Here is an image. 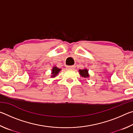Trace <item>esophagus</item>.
Returning a JSON list of instances; mask_svg holds the SVG:
<instances>
[{
  "label": "esophagus",
  "instance_id": "34e87169",
  "mask_svg": "<svg viewBox=\"0 0 133 133\" xmlns=\"http://www.w3.org/2000/svg\"><path fill=\"white\" fill-rule=\"evenodd\" d=\"M76 66H67V68L68 69H75Z\"/></svg>",
  "mask_w": 133,
  "mask_h": 133
}]
</instances>
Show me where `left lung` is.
<instances>
[{
	"label": "left lung",
	"instance_id": "1",
	"mask_svg": "<svg viewBox=\"0 0 133 133\" xmlns=\"http://www.w3.org/2000/svg\"><path fill=\"white\" fill-rule=\"evenodd\" d=\"M79 71V74L80 76L83 78H89L90 77V75L89 74V71L87 69H80L78 70Z\"/></svg>",
	"mask_w": 133,
	"mask_h": 133
}]
</instances>
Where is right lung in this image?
I'll return each instance as SVG.
<instances>
[{"label": "right lung", "instance_id": "right-lung-1", "mask_svg": "<svg viewBox=\"0 0 133 133\" xmlns=\"http://www.w3.org/2000/svg\"><path fill=\"white\" fill-rule=\"evenodd\" d=\"M62 70V69H59L57 66H53L52 70H51V75L50 77L51 78H55L56 76H57L58 74H59V72Z\"/></svg>", "mask_w": 133, "mask_h": 133}]
</instances>
